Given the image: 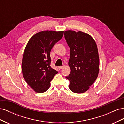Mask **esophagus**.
Instances as JSON below:
<instances>
[{"label":"esophagus","mask_w":124,"mask_h":124,"mask_svg":"<svg viewBox=\"0 0 124 124\" xmlns=\"http://www.w3.org/2000/svg\"><path fill=\"white\" fill-rule=\"evenodd\" d=\"M63 66H58V68L59 70H61V69H62V68H63Z\"/></svg>","instance_id":"1"}]
</instances>
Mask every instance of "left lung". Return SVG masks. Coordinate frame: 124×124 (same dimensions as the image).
<instances>
[{
    "label": "left lung",
    "mask_w": 124,
    "mask_h": 124,
    "mask_svg": "<svg viewBox=\"0 0 124 124\" xmlns=\"http://www.w3.org/2000/svg\"><path fill=\"white\" fill-rule=\"evenodd\" d=\"M65 38L70 49L68 65L71 91L81 93L87 91L95 81L99 70V58L95 40L89 35L78 31H66Z\"/></svg>",
    "instance_id": "left-lung-1"
}]
</instances>
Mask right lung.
<instances>
[{"label": "right lung", "instance_id": "1", "mask_svg": "<svg viewBox=\"0 0 124 124\" xmlns=\"http://www.w3.org/2000/svg\"><path fill=\"white\" fill-rule=\"evenodd\" d=\"M63 31H46L33 35L24 50L22 70L27 83L38 93L46 91L58 72L51 68L50 52L61 40Z\"/></svg>", "mask_w": 124, "mask_h": 124}]
</instances>
